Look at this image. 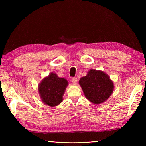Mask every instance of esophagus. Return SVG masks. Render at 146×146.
Segmentation results:
<instances>
[{
    "mask_svg": "<svg viewBox=\"0 0 146 146\" xmlns=\"http://www.w3.org/2000/svg\"><path fill=\"white\" fill-rule=\"evenodd\" d=\"M72 82L73 84H77V78L76 77H74L72 78Z\"/></svg>",
    "mask_w": 146,
    "mask_h": 146,
    "instance_id": "34e87169",
    "label": "esophagus"
}]
</instances>
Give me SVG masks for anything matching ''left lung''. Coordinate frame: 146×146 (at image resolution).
<instances>
[{"instance_id": "left-lung-1", "label": "left lung", "mask_w": 146, "mask_h": 146, "mask_svg": "<svg viewBox=\"0 0 146 146\" xmlns=\"http://www.w3.org/2000/svg\"><path fill=\"white\" fill-rule=\"evenodd\" d=\"M87 99L95 104L104 102L111 96L114 89L113 82L107 74L100 70L91 69L87 76L79 80Z\"/></svg>"}]
</instances>
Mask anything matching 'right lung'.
<instances>
[{
    "label": "right lung",
    "instance_id": "right-lung-1",
    "mask_svg": "<svg viewBox=\"0 0 146 146\" xmlns=\"http://www.w3.org/2000/svg\"><path fill=\"white\" fill-rule=\"evenodd\" d=\"M68 85L66 79L50 73L39 85V92L43 102L50 107L59 105L63 101V96Z\"/></svg>",
    "mask_w": 146,
    "mask_h": 146
}]
</instances>
